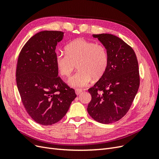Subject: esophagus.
<instances>
[{"label": "esophagus", "mask_w": 159, "mask_h": 159, "mask_svg": "<svg viewBox=\"0 0 159 159\" xmlns=\"http://www.w3.org/2000/svg\"><path fill=\"white\" fill-rule=\"evenodd\" d=\"M81 92H82V90L80 89H75V93L76 95H80L81 93Z\"/></svg>", "instance_id": "obj_1"}]
</instances>
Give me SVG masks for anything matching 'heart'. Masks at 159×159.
I'll use <instances>...</instances> for the list:
<instances>
[{
    "instance_id": "obj_1",
    "label": "heart",
    "mask_w": 159,
    "mask_h": 159,
    "mask_svg": "<svg viewBox=\"0 0 159 159\" xmlns=\"http://www.w3.org/2000/svg\"><path fill=\"white\" fill-rule=\"evenodd\" d=\"M66 54L58 53L55 62L61 75L69 78L77 66L78 71L70 78L73 88H84L92 80L100 79L107 70L109 61L107 50L103 45L79 38L66 48Z\"/></svg>"
}]
</instances>
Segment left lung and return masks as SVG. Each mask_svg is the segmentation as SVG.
<instances>
[{
    "instance_id": "obj_1",
    "label": "left lung",
    "mask_w": 159,
    "mask_h": 159,
    "mask_svg": "<svg viewBox=\"0 0 159 159\" xmlns=\"http://www.w3.org/2000/svg\"><path fill=\"white\" fill-rule=\"evenodd\" d=\"M106 48L108 66L103 75L88 89L91 100L88 112L96 121L109 124L119 121L131 107L140 78L138 61L132 48L110 34H93Z\"/></svg>"
}]
</instances>
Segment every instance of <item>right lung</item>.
Segmentation results:
<instances>
[{
  "label": "right lung",
  "instance_id": "1",
  "mask_svg": "<svg viewBox=\"0 0 159 159\" xmlns=\"http://www.w3.org/2000/svg\"><path fill=\"white\" fill-rule=\"evenodd\" d=\"M63 37L60 31L38 32L18 56L16 80L19 93L28 115L42 125L60 121L77 96L58 76L56 65V47Z\"/></svg>",
  "mask_w": 159,
  "mask_h": 159
}]
</instances>
